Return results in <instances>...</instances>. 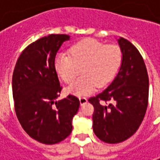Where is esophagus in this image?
I'll return each mask as SVG.
<instances>
[{
  "label": "esophagus",
  "mask_w": 160,
  "mask_h": 160,
  "mask_svg": "<svg viewBox=\"0 0 160 160\" xmlns=\"http://www.w3.org/2000/svg\"><path fill=\"white\" fill-rule=\"evenodd\" d=\"M79 99H80V105H83V104H85L87 102V98L85 97H80Z\"/></svg>",
  "instance_id": "34e87169"
}]
</instances>
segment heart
<instances>
[{
	"label": "heart",
	"instance_id": "1",
	"mask_svg": "<svg viewBox=\"0 0 160 160\" xmlns=\"http://www.w3.org/2000/svg\"><path fill=\"white\" fill-rule=\"evenodd\" d=\"M70 54L58 53L55 68L61 78L71 82L80 73L82 74L68 87V92L78 96L93 92L96 87H103L111 82L122 62V52L118 45H107L92 38L82 40L73 45Z\"/></svg>",
	"mask_w": 160,
	"mask_h": 160
}]
</instances>
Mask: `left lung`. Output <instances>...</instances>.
I'll return each instance as SVG.
<instances>
[{"mask_svg": "<svg viewBox=\"0 0 160 160\" xmlns=\"http://www.w3.org/2000/svg\"><path fill=\"white\" fill-rule=\"evenodd\" d=\"M122 52L119 72L109 87L88 101L93 105L92 128L101 141H124L137 131L148 104L149 80L144 60L129 41L118 40ZM101 101L109 102L101 104Z\"/></svg>", "mask_w": 160, "mask_h": 160, "instance_id": "left-lung-1", "label": "left lung"}]
</instances>
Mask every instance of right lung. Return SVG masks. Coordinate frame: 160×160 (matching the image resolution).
<instances>
[{
	"instance_id": "obj_1",
	"label": "right lung",
	"mask_w": 160,
	"mask_h": 160,
	"mask_svg": "<svg viewBox=\"0 0 160 160\" xmlns=\"http://www.w3.org/2000/svg\"><path fill=\"white\" fill-rule=\"evenodd\" d=\"M66 34H51L24 49L16 62L12 79L14 109L19 123L30 137L42 144H56L72 132V121L80 107L73 95L56 101L62 87L55 58Z\"/></svg>"
}]
</instances>
